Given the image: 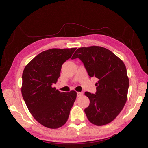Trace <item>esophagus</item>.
I'll return each instance as SVG.
<instances>
[{
    "mask_svg": "<svg viewBox=\"0 0 148 148\" xmlns=\"http://www.w3.org/2000/svg\"><path fill=\"white\" fill-rule=\"evenodd\" d=\"M83 92H77V97H79L83 95Z\"/></svg>",
    "mask_w": 148,
    "mask_h": 148,
    "instance_id": "obj_1",
    "label": "esophagus"
}]
</instances>
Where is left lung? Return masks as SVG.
I'll use <instances>...</instances> for the list:
<instances>
[{"label": "left lung", "mask_w": 148, "mask_h": 148, "mask_svg": "<svg viewBox=\"0 0 148 148\" xmlns=\"http://www.w3.org/2000/svg\"><path fill=\"white\" fill-rule=\"evenodd\" d=\"M82 60L89 77L98 78L96 92H85L90 101L84 112L97 126L108 124L123 109L127 102L129 79L123 61L107 49L100 46L80 47L71 59Z\"/></svg>", "instance_id": "8db88e82"}]
</instances>
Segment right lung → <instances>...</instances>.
I'll list each match as a JSON object with an SVG mask.
<instances>
[{"label":"right lung","instance_id":"right-lung-1","mask_svg":"<svg viewBox=\"0 0 148 148\" xmlns=\"http://www.w3.org/2000/svg\"><path fill=\"white\" fill-rule=\"evenodd\" d=\"M77 48L51 49L36 56L22 75L21 94L36 121L49 128H59L66 122L77 92H60L52 88L59 78L62 64Z\"/></svg>","mask_w":148,"mask_h":148}]
</instances>
